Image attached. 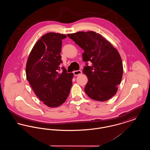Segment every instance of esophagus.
Here are the masks:
<instances>
[{
	"label": "esophagus",
	"instance_id": "obj_1",
	"mask_svg": "<svg viewBox=\"0 0 150 150\" xmlns=\"http://www.w3.org/2000/svg\"><path fill=\"white\" fill-rule=\"evenodd\" d=\"M74 75H75V76H78L79 75H80L81 73H82V72L81 70H77V71H74Z\"/></svg>",
	"mask_w": 150,
	"mask_h": 150
}]
</instances>
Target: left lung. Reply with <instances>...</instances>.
Instances as JSON below:
<instances>
[{
  "label": "left lung",
  "mask_w": 150,
  "mask_h": 150,
  "mask_svg": "<svg viewBox=\"0 0 150 150\" xmlns=\"http://www.w3.org/2000/svg\"><path fill=\"white\" fill-rule=\"evenodd\" d=\"M67 36L84 51L83 60L86 65L83 72L88 79L84 88L86 94L96 100L110 99L117 92L123 73L118 51L94 31H79ZM88 62H91V65L88 66Z\"/></svg>",
  "instance_id": "obj_1"
}]
</instances>
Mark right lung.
<instances>
[{
	"mask_svg": "<svg viewBox=\"0 0 150 150\" xmlns=\"http://www.w3.org/2000/svg\"><path fill=\"white\" fill-rule=\"evenodd\" d=\"M67 36L49 33L36 42L29 55L26 67L27 80L36 96L47 106L64 103L72 86V73H67L60 55L62 40Z\"/></svg>",
	"mask_w": 150,
	"mask_h": 150,
	"instance_id": "obj_1",
	"label": "right lung"
}]
</instances>
